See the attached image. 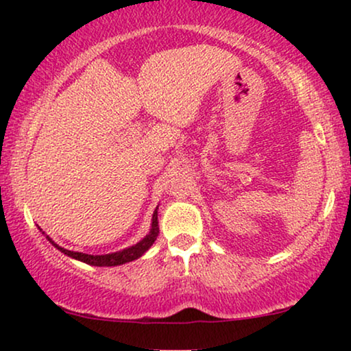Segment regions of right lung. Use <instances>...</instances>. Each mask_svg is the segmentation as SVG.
Instances as JSON below:
<instances>
[{
  "label": "right lung",
  "instance_id": "1",
  "mask_svg": "<svg viewBox=\"0 0 351 351\" xmlns=\"http://www.w3.org/2000/svg\"><path fill=\"white\" fill-rule=\"evenodd\" d=\"M158 233H160V227H158V208L155 209L152 217V228L150 233L147 234L142 241H138L137 244H134L131 247L123 249V251L118 252H112V254H104V256H90V254H84V252H75V251H69V249L60 247L59 244H56L49 237H46L49 239V243L52 246L59 249L60 252H64L65 256H69L71 258H76V261L88 263V265H94V267H114V265H123V263L132 262L136 258L142 257L148 249L152 247V244L156 241Z\"/></svg>",
  "mask_w": 351,
  "mask_h": 351
}]
</instances>
